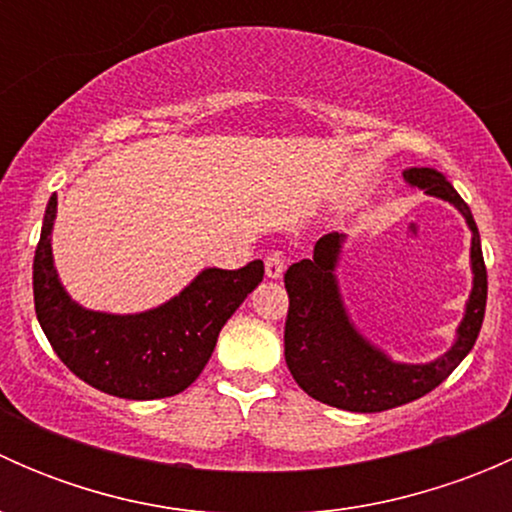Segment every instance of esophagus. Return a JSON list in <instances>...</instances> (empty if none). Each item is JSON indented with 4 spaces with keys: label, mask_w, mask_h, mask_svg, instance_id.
Segmentation results:
<instances>
[{
    "label": "esophagus",
    "mask_w": 512,
    "mask_h": 512,
    "mask_svg": "<svg viewBox=\"0 0 512 512\" xmlns=\"http://www.w3.org/2000/svg\"><path fill=\"white\" fill-rule=\"evenodd\" d=\"M265 272L270 280H280L282 272H285V252L272 250L270 255L265 257Z\"/></svg>",
    "instance_id": "34e87169"
}]
</instances>
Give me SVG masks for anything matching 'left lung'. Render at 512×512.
Here are the masks:
<instances>
[{
    "label": "left lung",
    "mask_w": 512,
    "mask_h": 512,
    "mask_svg": "<svg viewBox=\"0 0 512 512\" xmlns=\"http://www.w3.org/2000/svg\"><path fill=\"white\" fill-rule=\"evenodd\" d=\"M404 178L406 183L423 188L428 195L456 205L473 232V292L451 352L431 364H396L356 332L344 312L337 277H334L344 240L339 232L324 235L314 245L312 260L294 262L285 272L289 294L285 361L289 371L299 389L307 391L312 399L356 414L396 409L436 389L471 352L485 317L488 272H485L480 235L471 208L438 170L411 168L406 170Z\"/></svg>",
    "instance_id": "obj_1"
}]
</instances>
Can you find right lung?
Masks as SVG:
<instances>
[{
	"label": "right lung",
	"mask_w": 512,
	"mask_h": 512,
	"mask_svg": "<svg viewBox=\"0 0 512 512\" xmlns=\"http://www.w3.org/2000/svg\"><path fill=\"white\" fill-rule=\"evenodd\" d=\"M56 195L46 205L34 255V309L56 356L94 389L118 399H165L208 364L220 329L262 282V260L203 270L178 297L141 314L89 312L71 302L51 260Z\"/></svg>",
	"instance_id": "add662e5"
}]
</instances>
